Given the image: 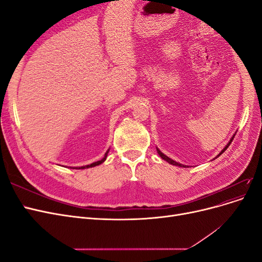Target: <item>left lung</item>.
Masks as SVG:
<instances>
[{
  "instance_id": "left-lung-1",
  "label": "left lung",
  "mask_w": 262,
  "mask_h": 262,
  "mask_svg": "<svg viewBox=\"0 0 262 262\" xmlns=\"http://www.w3.org/2000/svg\"><path fill=\"white\" fill-rule=\"evenodd\" d=\"M234 140V137L231 139V141H229L228 142V143H227V145L224 147V149L223 150H222V152L217 155V156H220L221 154H223L224 152H225V150H226V148L229 146V144H231L232 143V141ZM157 153L158 154H160V156L163 158V160H165L166 162H168L169 164H171V165H175V166H179V167H187V166H185V165H182V164H179V163H177V162H175V161H172V160H170V158L169 157H167V156H166V155H164L162 152H161V150L160 149H157Z\"/></svg>"
}]
</instances>
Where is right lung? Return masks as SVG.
Masks as SVG:
<instances>
[{
    "label": "right lung",
    "instance_id": "1",
    "mask_svg": "<svg viewBox=\"0 0 262 262\" xmlns=\"http://www.w3.org/2000/svg\"><path fill=\"white\" fill-rule=\"evenodd\" d=\"M107 154H108V152L105 154V157L102 158L101 161H98V162H95V163H93V164H91V165H86V166H82V167H77L76 169H85V168H90V167H94V166H97V165H99V164H101V163H104L105 162V160H106V157H107Z\"/></svg>",
    "mask_w": 262,
    "mask_h": 262
}]
</instances>
